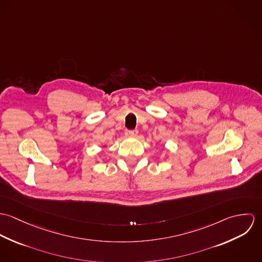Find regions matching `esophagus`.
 I'll return each instance as SVG.
<instances>
[{
	"label": "esophagus",
	"instance_id": "1",
	"mask_svg": "<svg viewBox=\"0 0 262 262\" xmlns=\"http://www.w3.org/2000/svg\"><path fill=\"white\" fill-rule=\"evenodd\" d=\"M125 134L127 137H136L138 135V131L137 130H127Z\"/></svg>",
	"mask_w": 262,
	"mask_h": 262
}]
</instances>
